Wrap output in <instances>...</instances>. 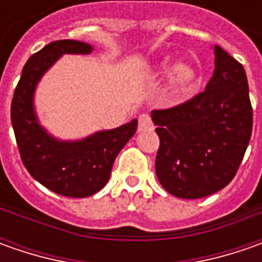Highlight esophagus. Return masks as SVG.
Instances as JSON below:
<instances>
[{"label": "esophagus", "mask_w": 262, "mask_h": 262, "mask_svg": "<svg viewBox=\"0 0 262 262\" xmlns=\"http://www.w3.org/2000/svg\"><path fill=\"white\" fill-rule=\"evenodd\" d=\"M153 129V121L150 115L143 114L138 116V131H151Z\"/></svg>", "instance_id": "1"}]
</instances>
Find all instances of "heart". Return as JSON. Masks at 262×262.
Here are the masks:
<instances>
[{"label":"heart","instance_id":"obj_1","mask_svg":"<svg viewBox=\"0 0 262 262\" xmlns=\"http://www.w3.org/2000/svg\"><path fill=\"white\" fill-rule=\"evenodd\" d=\"M169 68V62L165 61L162 64V70L165 71ZM196 71L192 68V67L188 66H181L178 67V70L173 74V78H172V90L175 93H185L188 90H191L196 81Z\"/></svg>","mask_w":262,"mask_h":262}]
</instances>
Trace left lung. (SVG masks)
Masks as SVG:
<instances>
[{"label": "left lung", "mask_w": 262, "mask_h": 262, "mask_svg": "<svg viewBox=\"0 0 262 262\" xmlns=\"http://www.w3.org/2000/svg\"><path fill=\"white\" fill-rule=\"evenodd\" d=\"M214 56L204 92L151 112L160 140L157 179L179 198L196 200L225 188L236 175L252 134L245 70L219 45Z\"/></svg>", "instance_id": "1"}]
</instances>
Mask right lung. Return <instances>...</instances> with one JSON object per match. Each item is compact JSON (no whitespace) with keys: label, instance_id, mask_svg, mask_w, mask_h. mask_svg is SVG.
<instances>
[{"label":"right lung","instance_id":"right-lung-1","mask_svg":"<svg viewBox=\"0 0 262 262\" xmlns=\"http://www.w3.org/2000/svg\"><path fill=\"white\" fill-rule=\"evenodd\" d=\"M92 46L78 40H55L30 56L11 100V124L21 162L37 182L56 194L84 198L109 181L118 153L136 134L137 119L100 131L81 141H59L39 125L33 93L40 77L64 54H90Z\"/></svg>","mask_w":262,"mask_h":262}]
</instances>
